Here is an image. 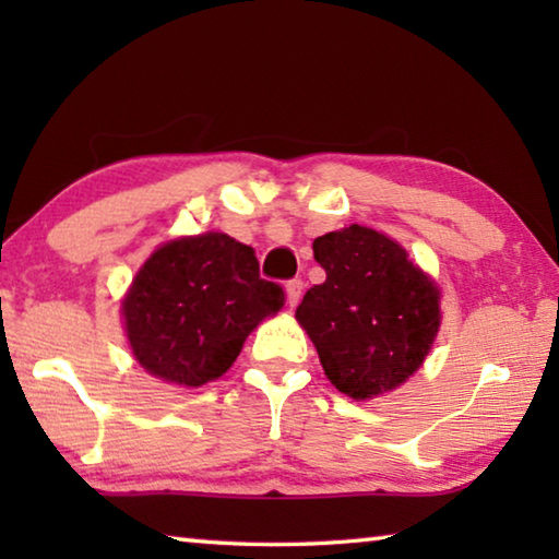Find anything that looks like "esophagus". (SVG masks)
<instances>
[{
    "instance_id": "esophagus-1",
    "label": "esophagus",
    "mask_w": 559,
    "mask_h": 559,
    "mask_svg": "<svg viewBox=\"0 0 559 559\" xmlns=\"http://www.w3.org/2000/svg\"><path fill=\"white\" fill-rule=\"evenodd\" d=\"M302 286H306V283H302V278H290V281L286 283V293H288L290 308L298 306V300H300V296H302Z\"/></svg>"
}]
</instances>
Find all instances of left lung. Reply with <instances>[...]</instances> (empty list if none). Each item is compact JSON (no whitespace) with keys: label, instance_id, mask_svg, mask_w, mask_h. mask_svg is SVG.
<instances>
[{"label":"left lung","instance_id":"left-lung-1","mask_svg":"<svg viewBox=\"0 0 559 559\" xmlns=\"http://www.w3.org/2000/svg\"><path fill=\"white\" fill-rule=\"evenodd\" d=\"M325 281L296 310L328 380L353 400L400 386L439 333V290L400 243L353 224L313 241Z\"/></svg>","mask_w":559,"mask_h":559}]
</instances>
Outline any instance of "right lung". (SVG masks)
I'll use <instances>...</instances> for the list:
<instances>
[{
	"mask_svg": "<svg viewBox=\"0 0 559 559\" xmlns=\"http://www.w3.org/2000/svg\"><path fill=\"white\" fill-rule=\"evenodd\" d=\"M283 300V286L261 278L251 246L204 234L157 249L132 281L122 316L132 355L150 374L202 386L229 370Z\"/></svg>",
	"mask_w": 559,
	"mask_h": 559,
	"instance_id": "1",
	"label": "right lung"
}]
</instances>
